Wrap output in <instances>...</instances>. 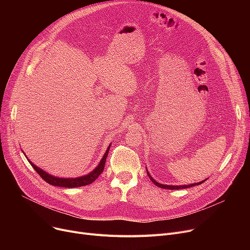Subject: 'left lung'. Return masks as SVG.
Instances as JSON below:
<instances>
[{
  "label": "left lung",
  "instance_id": "left-lung-1",
  "mask_svg": "<svg viewBox=\"0 0 250 250\" xmlns=\"http://www.w3.org/2000/svg\"><path fill=\"white\" fill-rule=\"evenodd\" d=\"M147 173H148V176L150 177V179L152 180V182L154 183L155 186L159 187V188H165V189H182V188H191V187H194V186L202 185L203 182H205V180H204V181L199 182V183H192V185H189V186H165V185H161V183H159V182H157L156 180H154V179L152 178V176L149 174L148 170H147ZM206 180H207V179H206Z\"/></svg>",
  "mask_w": 250,
  "mask_h": 250
}]
</instances>
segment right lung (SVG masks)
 <instances>
[{"instance_id":"obj_1","label":"right lung","mask_w":250,"mask_h":250,"mask_svg":"<svg viewBox=\"0 0 250 250\" xmlns=\"http://www.w3.org/2000/svg\"><path fill=\"white\" fill-rule=\"evenodd\" d=\"M110 145L107 148L106 152H105L103 158L101 159L99 165L93 170V171L90 172L89 174L85 175V176H81V177H78V178H61V177H56V176H52L50 174H47L43 170H42L41 168H38L37 166H35L32 162L29 163L31 164V166L34 168L35 171L39 174L43 180H45L47 183L51 186H56V187H62V188H78V187H84V186H88L90 183L93 182L102 172H103V169L105 166V161H106L107 158V155H108V151H109Z\"/></svg>"}]
</instances>
